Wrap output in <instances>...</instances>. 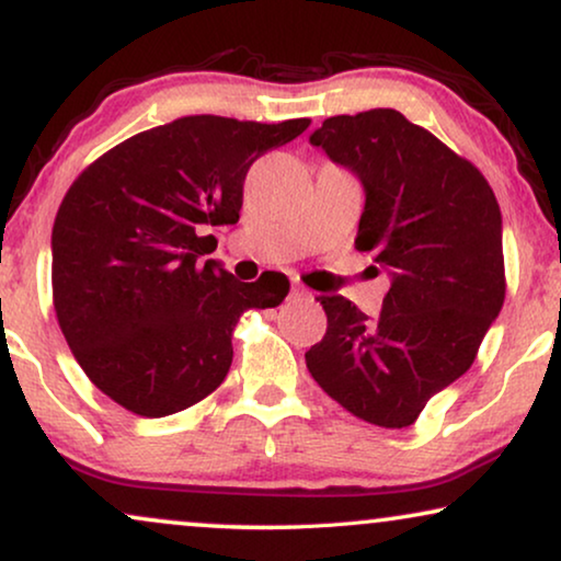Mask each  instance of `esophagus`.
<instances>
[{
	"mask_svg": "<svg viewBox=\"0 0 561 561\" xmlns=\"http://www.w3.org/2000/svg\"><path fill=\"white\" fill-rule=\"evenodd\" d=\"M290 298H294V301H306V298H311V294L306 288L296 286V288H290Z\"/></svg>",
	"mask_w": 561,
	"mask_h": 561,
	"instance_id": "34e87169",
	"label": "esophagus"
}]
</instances>
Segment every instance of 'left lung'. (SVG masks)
Returning a JSON list of instances; mask_svg holds the SVG:
<instances>
[{"label":"left lung","mask_w":561,"mask_h":561,"mask_svg":"<svg viewBox=\"0 0 561 561\" xmlns=\"http://www.w3.org/2000/svg\"><path fill=\"white\" fill-rule=\"evenodd\" d=\"M309 142L363 186L355 248L373 252L390 288L375 319L319 296L327 334L306 367L357 419L411 426L470 370L503 309L501 206L478 168L396 110L329 117Z\"/></svg>","instance_id":"1"}]
</instances>
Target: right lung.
Returning <instances> with one entry per match:
<instances>
[{
  "mask_svg": "<svg viewBox=\"0 0 561 561\" xmlns=\"http://www.w3.org/2000/svg\"><path fill=\"white\" fill-rule=\"evenodd\" d=\"M194 114L145 129L91 163L53 225V304L94 386L137 416L160 419L217 390L248 309H273L286 275L240 283L202 255L237 225L242 183L263 152L304 133Z\"/></svg>",
  "mask_w": 561,
  "mask_h": 561,
  "instance_id": "add662e5",
  "label": "right lung"
}]
</instances>
